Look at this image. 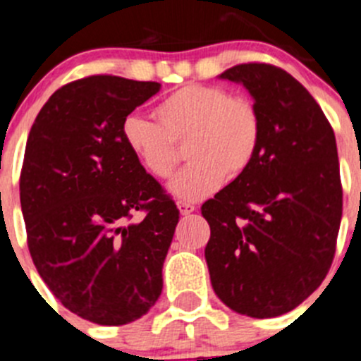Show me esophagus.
I'll list each match as a JSON object with an SVG mask.
<instances>
[{"instance_id": "34e87169", "label": "esophagus", "mask_w": 361, "mask_h": 361, "mask_svg": "<svg viewBox=\"0 0 361 361\" xmlns=\"http://www.w3.org/2000/svg\"><path fill=\"white\" fill-rule=\"evenodd\" d=\"M178 209H180L181 216H188L196 210V207L192 203H187V201H178Z\"/></svg>"}]
</instances>
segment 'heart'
<instances>
[{
  "label": "heart",
  "instance_id": "heart-1",
  "mask_svg": "<svg viewBox=\"0 0 361 361\" xmlns=\"http://www.w3.org/2000/svg\"><path fill=\"white\" fill-rule=\"evenodd\" d=\"M158 124L140 115L122 122V140L145 173L167 180L187 144L190 164L169 188L183 201H197L250 171L262 147V116L248 97L228 87L187 84L165 97L152 111Z\"/></svg>",
  "mask_w": 361,
  "mask_h": 361
}]
</instances>
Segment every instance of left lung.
<instances>
[{"instance_id": "1", "label": "left lung", "mask_w": 361, "mask_h": 361, "mask_svg": "<svg viewBox=\"0 0 361 361\" xmlns=\"http://www.w3.org/2000/svg\"><path fill=\"white\" fill-rule=\"evenodd\" d=\"M221 79L241 82L262 116V147L239 180L203 203L210 282L230 310L284 314L322 284L342 219L338 152L329 120L282 68L246 63Z\"/></svg>"}]
</instances>
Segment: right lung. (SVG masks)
Wrapping results in <instances>:
<instances>
[{
	"label": "right lung",
	"mask_w": 361,
	"mask_h": 361,
	"mask_svg": "<svg viewBox=\"0 0 361 361\" xmlns=\"http://www.w3.org/2000/svg\"><path fill=\"white\" fill-rule=\"evenodd\" d=\"M161 84L90 75L64 84L30 129L19 197L39 275L93 324L124 326L161 293L180 210L122 140V122ZM145 212L140 221L132 214Z\"/></svg>",
	"instance_id": "add662e5"
}]
</instances>
